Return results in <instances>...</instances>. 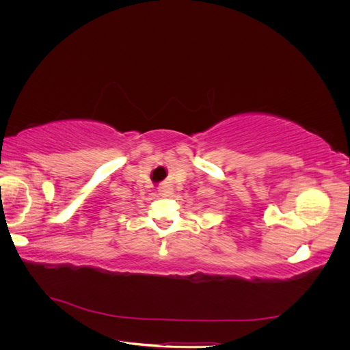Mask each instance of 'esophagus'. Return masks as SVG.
<instances>
[{
    "label": "esophagus",
    "mask_w": 350,
    "mask_h": 350,
    "mask_svg": "<svg viewBox=\"0 0 350 350\" xmlns=\"http://www.w3.org/2000/svg\"><path fill=\"white\" fill-rule=\"evenodd\" d=\"M159 194H161L162 197H169L171 196L174 191H172V187L171 185H162V187H159Z\"/></svg>",
    "instance_id": "obj_1"
}]
</instances>
